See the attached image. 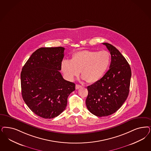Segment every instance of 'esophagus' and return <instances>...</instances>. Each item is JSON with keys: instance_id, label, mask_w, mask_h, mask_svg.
I'll return each mask as SVG.
<instances>
[{"instance_id": "34e87169", "label": "esophagus", "mask_w": 151, "mask_h": 151, "mask_svg": "<svg viewBox=\"0 0 151 151\" xmlns=\"http://www.w3.org/2000/svg\"><path fill=\"white\" fill-rule=\"evenodd\" d=\"M81 87H82V86H81V85H78V84H76V87H75V88H76V89L77 90V89H78V88H81Z\"/></svg>"}]
</instances>
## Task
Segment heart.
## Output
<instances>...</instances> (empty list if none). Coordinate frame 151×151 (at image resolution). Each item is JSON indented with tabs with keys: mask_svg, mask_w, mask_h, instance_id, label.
Segmentation results:
<instances>
[{
	"mask_svg": "<svg viewBox=\"0 0 151 151\" xmlns=\"http://www.w3.org/2000/svg\"><path fill=\"white\" fill-rule=\"evenodd\" d=\"M110 58L107 51L81 50L75 52L71 60H63L61 70L68 80H73L81 71L83 79L94 83L103 77L109 66Z\"/></svg>",
	"mask_w": 151,
	"mask_h": 151,
	"instance_id": "heart-1",
	"label": "heart"
}]
</instances>
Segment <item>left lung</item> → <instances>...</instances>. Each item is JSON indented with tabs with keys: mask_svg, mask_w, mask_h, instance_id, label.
<instances>
[{
	"mask_svg": "<svg viewBox=\"0 0 151 151\" xmlns=\"http://www.w3.org/2000/svg\"><path fill=\"white\" fill-rule=\"evenodd\" d=\"M111 55L109 70L98 81L88 86L86 105L97 116H106L116 112L127 98L132 72L125 57L114 46L103 43Z\"/></svg>",
	"mask_w": 151,
	"mask_h": 151,
	"instance_id": "obj_1",
	"label": "left lung"
}]
</instances>
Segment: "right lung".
Here are the masks:
<instances>
[{
  "instance_id": "obj_1",
  "label": "right lung",
  "mask_w": 151,
  "mask_h": 151,
  "mask_svg": "<svg viewBox=\"0 0 151 151\" xmlns=\"http://www.w3.org/2000/svg\"><path fill=\"white\" fill-rule=\"evenodd\" d=\"M63 47H42L32 54L21 73L22 95L38 116L51 119L66 109L68 95L75 84L63 79L60 70L64 56Z\"/></svg>"
}]
</instances>
